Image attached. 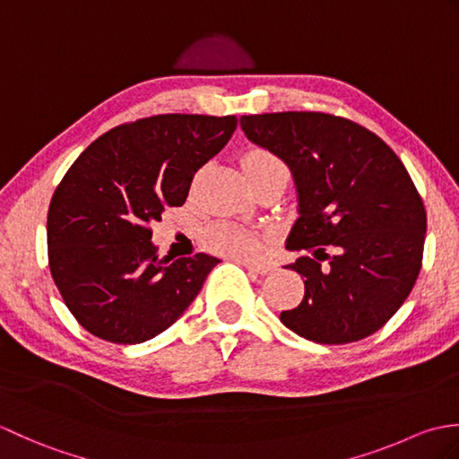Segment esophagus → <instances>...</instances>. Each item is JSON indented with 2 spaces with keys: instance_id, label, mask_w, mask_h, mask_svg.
Masks as SVG:
<instances>
[{
  "instance_id": "obj_1",
  "label": "esophagus",
  "mask_w": 459,
  "mask_h": 459,
  "mask_svg": "<svg viewBox=\"0 0 459 459\" xmlns=\"http://www.w3.org/2000/svg\"><path fill=\"white\" fill-rule=\"evenodd\" d=\"M238 264L248 268L250 272H256V274H268V272L274 270L272 264H256V262H248V260H238Z\"/></svg>"
}]
</instances>
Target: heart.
<instances>
[{
    "label": "heart",
    "instance_id": "b5f03b06",
    "mask_svg": "<svg viewBox=\"0 0 459 459\" xmlns=\"http://www.w3.org/2000/svg\"><path fill=\"white\" fill-rule=\"evenodd\" d=\"M245 173H266V171H284L286 168L274 153L266 150H252L242 160ZM204 245L212 252H219L222 256L245 260L260 255L264 247V238L255 230L232 227V224H214L204 232Z\"/></svg>",
    "mask_w": 459,
    "mask_h": 459
}]
</instances>
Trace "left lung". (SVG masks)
<instances>
[{"label": "left lung", "instance_id": "obj_1", "mask_svg": "<svg viewBox=\"0 0 459 459\" xmlns=\"http://www.w3.org/2000/svg\"><path fill=\"white\" fill-rule=\"evenodd\" d=\"M240 128L288 165L298 219L288 250H307L291 270L306 294L280 321L321 345L353 343L391 319L422 264L426 211L388 145L321 112L240 116Z\"/></svg>", "mask_w": 459, "mask_h": 459}]
</instances>
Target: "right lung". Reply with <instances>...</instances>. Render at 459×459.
<instances>
[{
    "instance_id": "1",
    "label": "right lung",
    "mask_w": 459,
    "mask_h": 459,
    "mask_svg": "<svg viewBox=\"0 0 459 459\" xmlns=\"http://www.w3.org/2000/svg\"><path fill=\"white\" fill-rule=\"evenodd\" d=\"M237 116L163 114L106 132L51 199L48 268L92 335L135 345L171 327L219 258L163 260L150 224L187 199L193 175L229 143Z\"/></svg>"
}]
</instances>
